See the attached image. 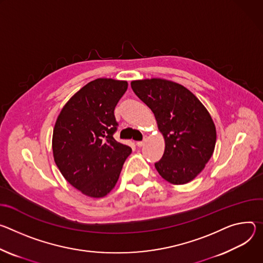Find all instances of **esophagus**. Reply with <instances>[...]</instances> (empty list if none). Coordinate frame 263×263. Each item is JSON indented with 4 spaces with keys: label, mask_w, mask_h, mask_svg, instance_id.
Masks as SVG:
<instances>
[{
    "label": "esophagus",
    "mask_w": 263,
    "mask_h": 263,
    "mask_svg": "<svg viewBox=\"0 0 263 263\" xmlns=\"http://www.w3.org/2000/svg\"><path fill=\"white\" fill-rule=\"evenodd\" d=\"M145 142H146V139H145V138H144V140H143V141H138V142H137V146L142 147L143 145L145 144Z\"/></svg>",
    "instance_id": "34e87169"
}]
</instances>
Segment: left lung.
Listing matches in <instances>:
<instances>
[{"label": "left lung", "instance_id": "1", "mask_svg": "<svg viewBox=\"0 0 263 263\" xmlns=\"http://www.w3.org/2000/svg\"><path fill=\"white\" fill-rule=\"evenodd\" d=\"M135 94L155 114L165 152L155 164L173 185L189 183L213 155L216 129L207 108L185 86L165 79L134 80Z\"/></svg>", "mask_w": 263, "mask_h": 263}]
</instances>
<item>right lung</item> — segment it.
Listing matches in <instances>:
<instances>
[{
	"mask_svg": "<svg viewBox=\"0 0 263 263\" xmlns=\"http://www.w3.org/2000/svg\"><path fill=\"white\" fill-rule=\"evenodd\" d=\"M127 81L98 78L71 97L53 129L54 161L64 178L84 195L103 197L115 187L132 148L117 142L115 107Z\"/></svg>",
	"mask_w": 263,
	"mask_h": 263,
	"instance_id": "right-lung-1",
	"label": "right lung"
}]
</instances>
